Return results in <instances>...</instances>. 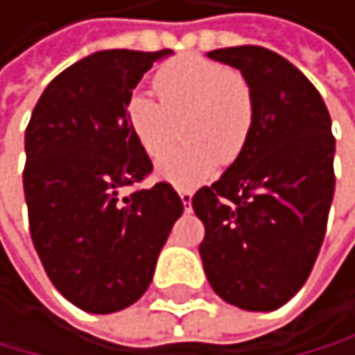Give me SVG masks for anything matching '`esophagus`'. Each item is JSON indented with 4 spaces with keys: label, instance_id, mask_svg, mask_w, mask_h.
Wrapping results in <instances>:
<instances>
[{
    "label": "esophagus",
    "instance_id": "1",
    "mask_svg": "<svg viewBox=\"0 0 355 355\" xmlns=\"http://www.w3.org/2000/svg\"><path fill=\"white\" fill-rule=\"evenodd\" d=\"M179 197L183 201L185 210H190V206H192V192L190 190H179Z\"/></svg>",
    "mask_w": 355,
    "mask_h": 355
}]
</instances>
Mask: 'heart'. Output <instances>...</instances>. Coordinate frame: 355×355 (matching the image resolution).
<instances>
[{
	"label": "heart",
	"instance_id": "heart-1",
	"mask_svg": "<svg viewBox=\"0 0 355 355\" xmlns=\"http://www.w3.org/2000/svg\"><path fill=\"white\" fill-rule=\"evenodd\" d=\"M158 98L145 92L126 104V122L149 158L170 147L176 119L188 145L170 149L156 172L176 188H195L213 176L217 163H231L245 149L254 124V94L240 72L201 56H179L154 76Z\"/></svg>",
	"mask_w": 355,
	"mask_h": 355
}]
</instances>
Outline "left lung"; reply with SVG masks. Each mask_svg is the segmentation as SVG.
I'll return each mask as SVG.
<instances>
[{
  "mask_svg": "<svg viewBox=\"0 0 355 355\" xmlns=\"http://www.w3.org/2000/svg\"><path fill=\"white\" fill-rule=\"evenodd\" d=\"M206 56L249 81L254 124L229 170L192 197L206 226L199 256L226 304L270 313L302 290L327 233L336 190L331 115L279 53L242 44Z\"/></svg>",
  "mask_w": 355,
  "mask_h": 355,
  "instance_id": "obj_1",
  "label": "left lung"
}]
</instances>
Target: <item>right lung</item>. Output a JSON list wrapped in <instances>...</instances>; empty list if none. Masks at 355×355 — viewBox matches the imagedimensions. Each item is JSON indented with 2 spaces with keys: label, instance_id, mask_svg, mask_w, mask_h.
Segmentation results:
<instances>
[{
  "label": "right lung",
  "instance_id": "right-lung-1",
  "mask_svg": "<svg viewBox=\"0 0 355 355\" xmlns=\"http://www.w3.org/2000/svg\"><path fill=\"white\" fill-rule=\"evenodd\" d=\"M163 51H94L60 72L26 126L22 174L33 247L69 304L108 315L145 295L183 201L172 185L122 190L151 172L126 104Z\"/></svg>",
  "mask_w": 355,
  "mask_h": 355
}]
</instances>
